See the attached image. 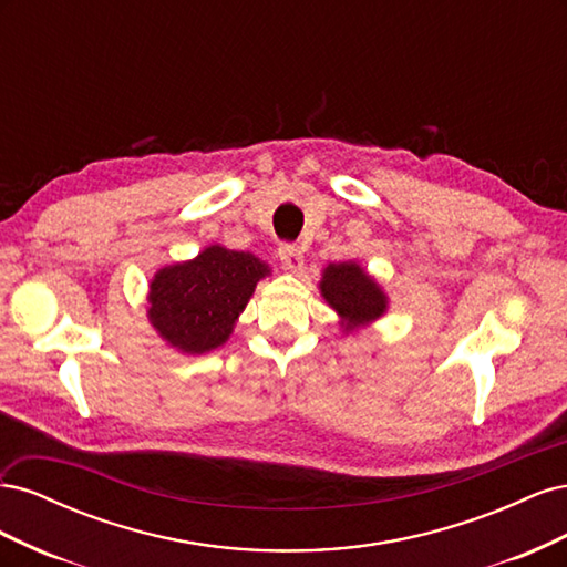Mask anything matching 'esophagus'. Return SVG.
<instances>
[{
  "label": "esophagus",
  "instance_id": "1",
  "mask_svg": "<svg viewBox=\"0 0 567 567\" xmlns=\"http://www.w3.org/2000/svg\"><path fill=\"white\" fill-rule=\"evenodd\" d=\"M279 257H281V262H284V269H288V271H302V267H305V252L298 246H290V244L279 246Z\"/></svg>",
  "mask_w": 567,
  "mask_h": 567
}]
</instances>
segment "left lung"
Segmentation results:
<instances>
[{"label": "left lung", "instance_id": "obj_1", "mask_svg": "<svg viewBox=\"0 0 567 567\" xmlns=\"http://www.w3.org/2000/svg\"><path fill=\"white\" fill-rule=\"evenodd\" d=\"M319 293L338 315L342 333H354L379 321L390 305L383 286L354 260L331 262L329 267H323Z\"/></svg>", "mask_w": 567, "mask_h": 567}]
</instances>
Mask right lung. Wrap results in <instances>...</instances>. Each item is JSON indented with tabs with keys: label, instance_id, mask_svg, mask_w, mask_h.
<instances>
[{
	"label": "right lung",
	"instance_id": "1",
	"mask_svg": "<svg viewBox=\"0 0 567 567\" xmlns=\"http://www.w3.org/2000/svg\"><path fill=\"white\" fill-rule=\"evenodd\" d=\"M271 267L246 250L205 246L194 260L161 267L148 284L146 317L167 348L205 354L225 346Z\"/></svg>",
	"mask_w": 567,
	"mask_h": 567
}]
</instances>
